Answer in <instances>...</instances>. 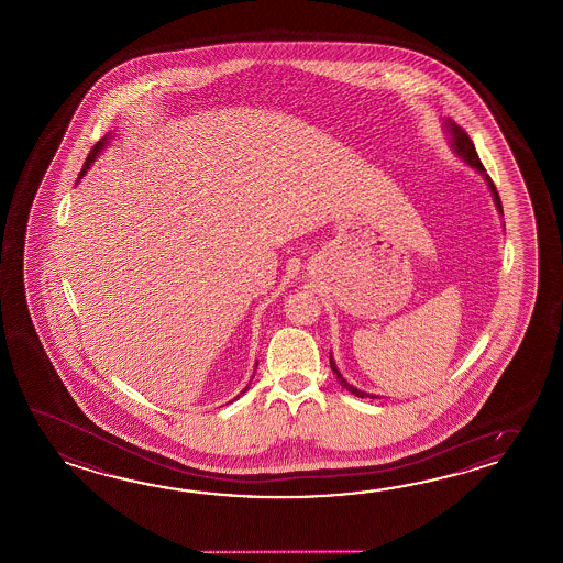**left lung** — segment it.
Returning <instances> with one entry per match:
<instances>
[{
    "mask_svg": "<svg viewBox=\"0 0 563 563\" xmlns=\"http://www.w3.org/2000/svg\"><path fill=\"white\" fill-rule=\"evenodd\" d=\"M449 132H451V141H453V146H455L456 155L463 156L465 161H467L468 165L473 168H477L478 173H483L485 175V180H487V185H489L490 192H493V199H495V205H497V209H499V213L503 216V207L501 199H499V192L495 189V185H493V180H490L489 175H487V170L483 167V163L478 161L477 151H475V144L471 141V136H468L467 132L463 131L459 124H455L453 120H449ZM330 366H332V371L335 372V376H338V380L342 383L344 388H347L350 393L354 396H358V398H376L374 395H366V393H362L358 388H354V386H350V384L342 378V374L338 372L335 368L334 360H330Z\"/></svg>",
    "mask_w": 563,
    "mask_h": 563,
    "instance_id": "obj_1",
    "label": "left lung"
}]
</instances>
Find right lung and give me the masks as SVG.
Here are the masks:
<instances>
[{
    "label": "right lung",
    "mask_w": 563,
    "mask_h": 563,
    "mask_svg": "<svg viewBox=\"0 0 563 563\" xmlns=\"http://www.w3.org/2000/svg\"><path fill=\"white\" fill-rule=\"evenodd\" d=\"M104 144H107V139H102V141H98V143L95 144V148L90 151V155H88V158H86L85 167H82V170H80V177H78V179H82V177H85L86 170H88L90 165L95 163L96 156H98V153L104 148ZM255 368H257V366H255ZM245 390H247V388H245ZM245 390H243V393H245ZM238 398H240V396H238Z\"/></svg>",
    "instance_id": "right-lung-1"
}]
</instances>
